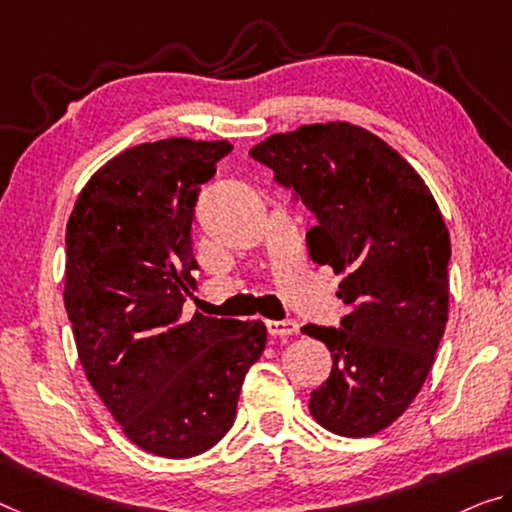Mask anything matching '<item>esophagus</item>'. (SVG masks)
I'll list each match as a JSON object with an SVG mask.
<instances>
[{"label": "esophagus", "mask_w": 512, "mask_h": 512, "mask_svg": "<svg viewBox=\"0 0 512 512\" xmlns=\"http://www.w3.org/2000/svg\"><path fill=\"white\" fill-rule=\"evenodd\" d=\"M267 334L274 338H286L300 332V325L295 320H267Z\"/></svg>", "instance_id": "obj_1"}]
</instances>
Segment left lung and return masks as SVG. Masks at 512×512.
Returning <instances> with one entry per match:
<instances>
[{
    "label": "left lung",
    "mask_w": 512,
    "mask_h": 512,
    "mask_svg": "<svg viewBox=\"0 0 512 512\" xmlns=\"http://www.w3.org/2000/svg\"><path fill=\"white\" fill-rule=\"evenodd\" d=\"M249 155L316 215L311 261L343 274L341 327H302L334 364L311 416L336 435H375L410 407L444 336L451 238L435 196L387 141L345 121L272 135Z\"/></svg>",
    "instance_id": "left-lung-1"
}]
</instances>
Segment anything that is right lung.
<instances>
[{
  "instance_id": "obj_1",
  "label": "right lung",
  "mask_w": 512,
  "mask_h": 512,
  "mask_svg": "<svg viewBox=\"0 0 512 512\" xmlns=\"http://www.w3.org/2000/svg\"><path fill=\"white\" fill-rule=\"evenodd\" d=\"M229 141L139 144L84 185L66 226L64 302L86 380L125 437L162 458H192L235 421L261 359V320H187L199 267L194 206Z\"/></svg>"
}]
</instances>
